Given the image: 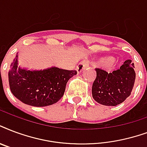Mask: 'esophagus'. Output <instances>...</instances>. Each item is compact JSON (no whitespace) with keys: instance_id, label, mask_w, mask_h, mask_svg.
Returning a JSON list of instances; mask_svg holds the SVG:
<instances>
[{"instance_id":"34e87169","label":"esophagus","mask_w":147,"mask_h":147,"mask_svg":"<svg viewBox=\"0 0 147 147\" xmlns=\"http://www.w3.org/2000/svg\"><path fill=\"white\" fill-rule=\"evenodd\" d=\"M88 66V62L86 60H83L79 62L77 67H76V70H77V72L78 73H81L82 71H83L84 69H86V67Z\"/></svg>"}]
</instances>
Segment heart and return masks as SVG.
<instances>
[{"label": "heart", "mask_w": 147, "mask_h": 147, "mask_svg": "<svg viewBox=\"0 0 147 147\" xmlns=\"http://www.w3.org/2000/svg\"><path fill=\"white\" fill-rule=\"evenodd\" d=\"M114 62L113 59V58H111V57H109V56H106V57H102V59H99V61H98V65H113Z\"/></svg>", "instance_id": "1"}]
</instances>
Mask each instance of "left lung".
I'll return each instance as SVG.
<instances>
[{
    "label": "left lung",
    "instance_id": "left-lung-1",
    "mask_svg": "<svg viewBox=\"0 0 147 147\" xmlns=\"http://www.w3.org/2000/svg\"><path fill=\"white\" fill-rule=\"evenodd\" d=\"M130 59L125 61L120 68L108 73L96 69V78L92 84V94L95 100L104 106H117L130 96L136 72Z\"/></svg>",
    "mask_w": 147,
    "mask_h": 147
}]
</instances>
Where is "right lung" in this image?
I'll list each match as a JSON object with an SVG mask.
<instances>
[{
  "instance_id": "add662e5",
  "label": "right lung",
  "mask_w": 147,
  "mask_h": 147,
  "mask_svg": "<svg viewBox=\"0 0 147 147\" xmlns=\"http://www.w3.org/2000/svg\"><path fill=\"white\" fill-rule=\"evenodd\" d=\"M18 57L11 64L9 86L13 95L27 105L42 107L56 103L63 96L69 78L77 74L76 70L56 67L30 71L18 67Z\"/></svg>"
}]
</instances>
